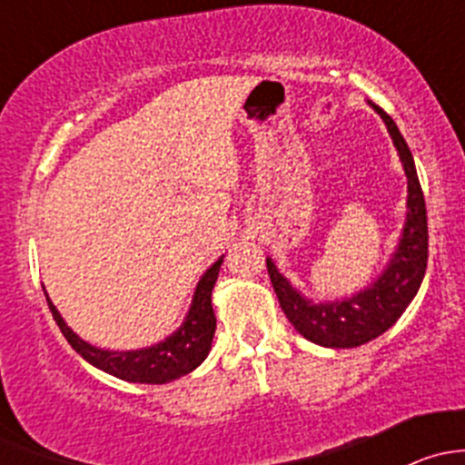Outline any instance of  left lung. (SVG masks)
<instances>
[{
  "label": "left lung",
  "instance_id": "obj_1",
  "mask_svg": "<svg viewBox=\"0 0 465 465\" xmlns=\"http://www.w3.org/2000/svg\"><path fill=\"white\" fill-rule=\"evenodd\" d=\"M369 105L382 116L407 175L405 227H402L401 242L382 274L353 297H346L341 302L315 303L312 299L303 297L297 288H292V283L276 270L274 261L265 259L267 274L274 285L281 311L285 312L294 331L328 349H353L389 331L416 297L423 283L425 267H428V211H425L423 189L416 175L414 157L391 116L371 101Z\"/></svg>",
  "mask_w": 465,
  "mask_h": 465
}]
</instances>
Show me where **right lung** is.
<instances>
[{
  "label": "right lung",
  "instance_id": "1",
  "mask_svg": "<svg viewBox=\"0 0 465 465\" xmlns=\"http://www.w3.org/2000/svg\"><path fill=\"white\" fill-rule=\"evenodd\" d=\"M220 265H223V256L204 272L203 279L198 281L195 288L193 302H191V311L186 315L184 323L177 328L173 335L159 344L145 346L137 351H107L92 346L89 341L81 340L72 328L64 323L60 317L58 308L46 294V303L54 315L55 323L63 331L64 340L72 344V349L94 364L101 371L110 373V376L119 380H128V382H142V384H163L177 380L186 373L193 371L195 367L204 362V358L211 351V341H213L215 332V315L213 306H211V292H213L215 279H218Z\"/></svg>",
  "mask_w": 465,
  "mask_h": 465
}]
</instances>
